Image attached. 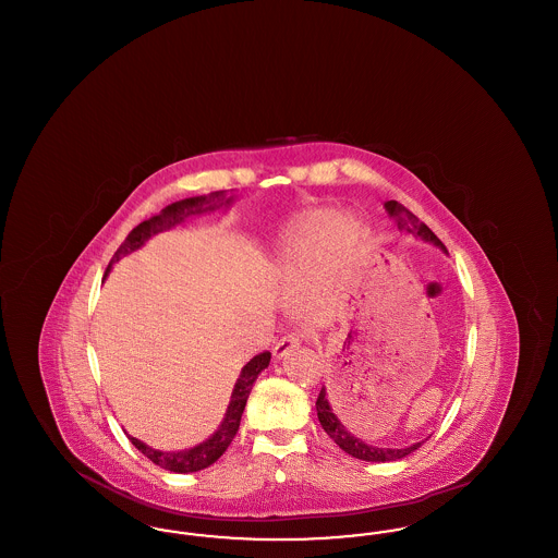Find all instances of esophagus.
<instances>
[{
  "label": "esophagus",
  "mask_w": 558,
  "mask_h": 558,
  "mask_svg": "<svg viewBox=\"0 0 558 558\" xmlns=\"http://www.w3.org/2000/svg\"><path fill=\"white\" fill-rule=\"evenodd\" d=\"M299 343H301V339H299V335L296 332H291V335H284L276 345H274V357L276 360H282L287 353H291L292 349L294 347H299Z\"/></svg>",
  "instance_id": "obj_1"
}]
</instances>
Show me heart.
<instances>
[{"instance_id":"heart-1","label":"heart","mask_w":558,"mask_h":558,"mask_svg":"<svg viewBox=\"0 0 558 558\" xmlns=\"http://www.w3.org/2000/svg\"><path fill=\"white\" fill-rule=\"evenodd\" d=\"M364 230L351 215L335 217L319 209L296 223L280 253L284 282L299 289L310 284L307 307L314 316H328L335 296L349 282L360 264Z\"/></svg>"}]
</instances>
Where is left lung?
I'll return each instance as SVG.
<instances>
[{
	"instance_id": "8db88e82",
	"label": "left lung",
	"mask_w": 558,
	"mask_h": 558,
	"mask_svg": "<svg viewBox=\"0 0 558 558\" xmlns=\"http://www.w3.org/2000/svg\"><path fill=\"white\" fill-rule=\"evenodd\" d=\"M385 207H387V211H389L391 217L398 219V226L401 230H405V232H410V234H414V236H421V239L426 240V242H433L435 246H439V248L446 251L444 242L430 232V228H428L426 223H423L414 213L408 211L401 203H398V201H387ZM330 403H332L330 396H328L326 389L322 387L318 401H316L319 425H322V428L326 430V435H328L341 450L347 451L349 456H353V458H357V460H366V462H393V460L405 458L408 453H412V451L418 450V448L423 446V441H421V444H414V446H410V448H401V450L371 446V444L362 441L357 435H353V433L347 428L345 423H341V416L330 408Z\"/></svg>"
}]
</instances>
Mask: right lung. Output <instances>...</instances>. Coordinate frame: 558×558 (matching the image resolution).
Listing matches in <instances>:
<instances>
[{
    "label": "right lung",
    "instance_id": "add662e5",
    "mask_svg": "<svg viewBox=\"0 0 558 558\" xmlns=\"http://www.w3.org/2000/svg\"><path fill=\"white\" fill-rule=\"evenodd\" d=\"M232 203V196L228 198L226 196V190H217L211 192L207 196H194V198H184L180 203H173L169 207H165L159 215L142 221L140 226H135L132 232L128 234L125 242L117 248V253L112 255L110 264H108V271L114 262H119L123 255L132 253L135 248H140L146 240L150 239L153 234H159L162 230H169L178 223H182L190 215H201V213L215 211L223 205H230ZM269 357L271 353L264 351L259 355H255L242 372H240L239 380L234 385V391H232V399H230V405H228V412H226V418L223 423L219 425V428L213 433V437H209L207 441H203L201 446L196 448H190L184 451H160L155 448H148L144 446L142 441H137L135 437L130 435V441L137 450L142 451L148 460H153L157 466L165 469V471H171V473H196V471H203L207 466H211L213 462L228 450V446L232 444V439L236 437L239 433L240 418H242V412H244V405H246V399L248 393L253 389V383L257 380L259 372L267 368L269 364Z\"/></svg>",
    "mask_w": 558,
    "mask_h": 558
}]
</instances>
